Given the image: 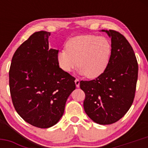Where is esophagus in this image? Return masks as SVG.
Returning a JSON list of instances; mask_svg holds the SVG:
<instances>
[{
    "label": "esophagus",
    "instance_id": "1",
    "mask_svg": "<svg viewBox=\"0 0 148 148\" xmlns=\"http://www.w3.org/2000/svg\"><path fill=\"white\" fill-rule=\"evenodd\" d=\"M75 84L77 87H79V85H80V81L78 79H75Z\"/></svg>",
    "mask_w": 148,
    "mask_h": 148
}]
</instances>
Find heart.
Segmentation results:
<instances>
[{"instance_id":"1","label":"heart","mask_w":148,"mask_h":148,"mask_svg":"<svg viewBox=\"0 0 148 148\" xmlns=\"http://www.w3.org/2000/svg\"><path fill=\"white\" fill-rule=\"evenodd\" d=\"M112 51V44L106 37L80 35L66 41V49L59 51L56 59L65 72H71L78 66L79 74L95 79L102 75L108 66Z\"/></svg>"}]
</instances>
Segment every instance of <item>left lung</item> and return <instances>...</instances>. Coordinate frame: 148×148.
<instances>
[{
	"label": "left lung",
	"instance_id": "8db88e82",
	"mask_svg": "<svg viewBox=\"0 0 148 148\" xmlns=\"http://www.w3.org/2000/svg\"><path fill=\"white\" fill-rule=\"evenodd\" d=\"M101 31L111 38L110 63L99 77L80 82V88L85 93L84 109L89 118L99 125H110L120 120L133 102L138 65L124 36L113 30Z\"/></svg>",
	"mask_w": 148,
	"mask_h": 148
}]
</instances>
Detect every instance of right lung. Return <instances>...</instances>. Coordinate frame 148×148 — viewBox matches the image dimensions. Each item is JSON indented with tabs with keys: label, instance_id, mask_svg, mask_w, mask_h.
Segmentation results:
<instances>
[{
	"label": "right lung",
	"instance_id": "obj_1",
	"mask_svg": "<svg viewBox=\"0 0 148 148\" xmlns=\"http://www.w3.org/2000/svg\"><path fill=\"white\" fill-rule=\"evenodd\" d=\"M50 32L33 34L15 52L9 71L12 102L26 122L40 128L56 125L76 89L75 79L58 64L59 50L49 49Z\"/></svg>",
	"mask_w": 148,
	"mask_h": 148
}]
</instances>
